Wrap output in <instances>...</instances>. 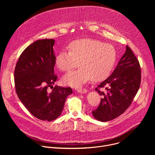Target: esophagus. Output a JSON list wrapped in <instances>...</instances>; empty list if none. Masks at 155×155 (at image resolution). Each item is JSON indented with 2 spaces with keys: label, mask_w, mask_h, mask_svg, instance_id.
<instances>
[{
  "label": "esophagus",
  "mask_w": 155,
  "mask_h": 155,
  "mask_svg": "<svg viewBox=\"0 0 155 155\" xmlns=\"http://www.w3.org/2000/svg\"><path fill=\"white\" fill-rule=\"evenodd\" d=\"M77 91L78 93H81V94L86 93H87V90H86V89H78Z\"/></svg>",
  "instance_id": "1"
}]
</instances>
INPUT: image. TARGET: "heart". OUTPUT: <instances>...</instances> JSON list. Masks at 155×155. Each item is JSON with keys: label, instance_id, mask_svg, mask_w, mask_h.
Listing matches in <instances>:
<instances>
[{"label": "heart", "instance_id": "1", "mask_svg": "<svg viewBox=\"0 0 155 155\" xmlns=\"http://www.w3.org/2000/svg\"><path fill=\"white\" fill-rule=\"evenodd\" d=\"M68 48L69 51L62 50L58 54L56 66L62 71L69 72L78 62L80 69L62 78V83L66 86L78 88L90 78L93 81L103 80L109 75L115 63L114 47L97 40H77Z\"/></svg>", "mask_w": 155, "mask_h": 155}]
</instances>
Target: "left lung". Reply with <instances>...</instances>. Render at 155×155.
<instances>
[{
  "mask_svg": "<svg viewBox=\"0 0 155 155\" xmlns=\"http://www.w3.org/2000/svg\"><path fill=\"white\" fill-rule=\"evenodd\" d=\"M138 60L131 49L126 47L113 73L98 87L106 86L107 93L100 92L102 96L96 110L92 112L95 119L102 122L112 120L121 115L129 107L140 85L141 71Z\"/></svg>",
  "mask_w": 155,
  "mask_h": 155,
  "instance_id": "obj_1",
  "label": "left lung"
}]
</instances>
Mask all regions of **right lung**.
Wrapping results in <instances>:
<instances>
[{
  "label": "right lung",
  "mask_w": 155,
  "mask_h": 155,
  "mask_svg": "<svg viewBox=\"0 0 155 155\" xmlns=\"http://www.w3.org/2000/svg\"><path fill=\"white\" fill-rule=\"evenodd\" d=\"M53 39L37 40L21 53L15 69L17 95L28 111L37 118L51 121L61 114L66 98L72 94L71 87H48L57 80L54 74L56 56Z\"/></svg>",
  "instance_id": "right-lung-1"
}]
</instances>
